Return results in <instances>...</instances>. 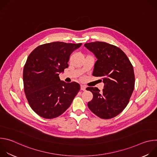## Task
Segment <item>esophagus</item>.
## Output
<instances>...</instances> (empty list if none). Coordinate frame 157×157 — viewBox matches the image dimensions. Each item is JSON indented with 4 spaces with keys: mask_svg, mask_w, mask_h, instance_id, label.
<instances>
[{
    "mask_svg": "<svg viewBox=\"0 0 157 157\" xmlns=\"http://www.w3.org/2000/svg\"><path fill=\"white\" fill-rule=\"evenodd\" d=\"M86 86L82 85V84L81 85V90H82V91H85V90H86Z\"/></svg>",
    "mask_w": 157,
    "mask_h": 157,
    "instance_id": "1",
    "label": "esophagus"
}]
</instances>
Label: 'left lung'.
Wrapping results in <instances>:
<instances>
[{"mask_svg": "<svg viewBox=\"0 0 157 157\" xmlns=\"http://www.w3.org/2000/svg\"><path fill=\"white\" fill-rule=\"evenodd\" d=\"M84 47L98 59L93 76L101 77L104 83L101 91L98 87L86 88L93 94L87 106L101 119L113 118L126 107L133 91V66L124 52L113 44L95 41L85 43Z\"/></svg>", "mask_w": 157, "mask_h": 157, "instance_id": "left-lung-1", "label": "left lung"}]
</instances>
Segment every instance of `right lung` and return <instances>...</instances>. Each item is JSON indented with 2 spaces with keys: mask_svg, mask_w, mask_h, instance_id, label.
I'll list each match as a JSON object with an SVG mask.
<instances>
[{
  "mask_svg": "<svg viewBox=\"0 0 157 157\" xmlns=\"http://www.w3.org/2000/svg\"><path fill=\"white\" fill-rule=\"evenodd\" d=\"M81 44L45 43L28 56L23 72L24 92L30 106L38 116L50 119L59 116L79 91L78 83H66L60 80L59 75L68 68L71 54Z\"/></svg>",
  "mask_w": 157,
  "mask_h": 157,
  "instance_id": "right-lung-1",
  "label": "right lung"
}]
</instances>
